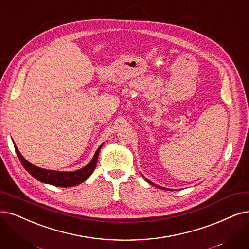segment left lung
Masks as SVG:
<instances>
[{"instance_id":"obj_1","label":"left lung","mask_w":249,"mask_h":249,"mask_svg":"<svg viewBox=\"0 0 249 249\" xmlns=\"http://www.w3.org/2000/svg\"><path fill=\"white\" fill-rule=\"evenodd\" d=\"M146 181L149 183V184H151L152 186H155V187H157V188H160V189H163V190H166V189L165 188H163V187H160V186H157V185H155V184H153L152 182H150V181H149V180H147V178H146Z\"/></svg>"}]
</instances>
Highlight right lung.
Returning a JSON list of instances; mask_svg holds the SVG:
<instances>
[{"mask_svg":"<svg viewBox=\"0 0 249 249\" xmlns=\"http://www.w3.org/2000/svg\"><path fill=\"white\" fill-rule=\"evenodd\" d=\"M102 146L103 144L97 149V151L95 152V155L92 160L90 161V163L86 165L85 167L81 168V170H77L74 172H59V171L45 170V168L36 166L31 162H28L26 159L20 154V152H19L17 147L14 145L16 154L25 170L35 178H36L37 181L53 185L56 187H72L85 182L95 170L97 161H98L99 151H100Z\"/></svg>","mask_w":249,"mask_h":249,"instance_id":"right-lung-1","label":"right lung"}]
</instances>
